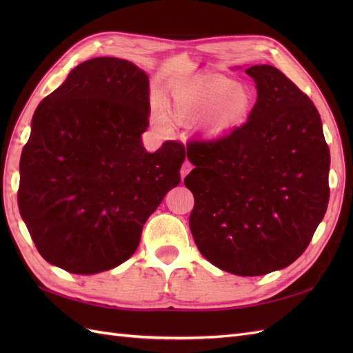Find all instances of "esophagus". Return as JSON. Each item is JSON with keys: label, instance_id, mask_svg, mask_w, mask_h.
Returning <instances> with one entry per match:
<instances>
[{"label": "esophagus", "instance_id": "1", "mask_svg": "<svg viewBox=\"0 0 353 353\" xmlns=\"http://www.w3.org/2000/svg\"><path fill=\"white\" fill-rule=\"evenodd\" d=\"M191 169H193V165H191V163L188 162V160H185V162L183 163V166H181V176L184 178V176L190 172Z\"/></svg>", "mask_w": 353, "mask_h": 353}]
</instances>
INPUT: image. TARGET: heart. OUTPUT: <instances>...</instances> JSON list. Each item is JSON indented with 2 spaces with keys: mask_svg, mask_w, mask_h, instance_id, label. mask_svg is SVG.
<instances>
[{
  "mask_svg": "<svg viewBox=\"0 0 353 353\" xmlns=\"http://www.w3.org/2000/svg\"><path fill=\"white\" fill-rule=\"evenodd\" d=\"M253 105V95L244 85L223 77H205L174 94L170 114L183 123L200 115L197 130L208 138H218L248 121ZM153 122L159 130H169V116L160 101L153 104Z\"/></svg>",
  "mask_w": 353,
  "mask_h": 353,
  "instance_id": "heart-1",
  "label": "heart"
}]
</instances>
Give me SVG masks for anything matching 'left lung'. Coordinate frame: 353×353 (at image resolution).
Here are the masks:
<instances>
[{"label":"left lung","mask_w":353,"mask_h":353,"mask_svg":"<svg viewBox=\"0 0 353 353\" xmlns=\"http://www.w3.org/2000/svg\"><path fill=\"white\" fill-rule=\"evenodd\" d=\"M258 100L249 121L213 141H193L196 168L184 184L194 196L190 230L219 270L265 275L293 263L323 221L330 150L311 99L283 72L252 66Z\"/></svg>","instance_id":"obj_1"}]
</instances>
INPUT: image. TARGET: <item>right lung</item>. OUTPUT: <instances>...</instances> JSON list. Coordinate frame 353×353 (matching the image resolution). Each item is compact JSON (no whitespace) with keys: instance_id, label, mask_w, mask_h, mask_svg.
Returning a JSON list of instances; mask_svg holds the SVG:
<instances>
[{"instance_id":"1","label":"right lung","mask_w":353,"mask_h":353,"mask_svg":"<svg viewBox=\"0 0 353 353\" xmlns=\"http://www.w3.org/2000/svg\"><path fill=\"white\" fill-rule=\"evenodd\" d=\"M148 77L132 61L95 57L42 100L20 157L19 210L39 254L72 274L116 268L179 184L185 148L143 147Z\"/></svg>"}]
</instances>
